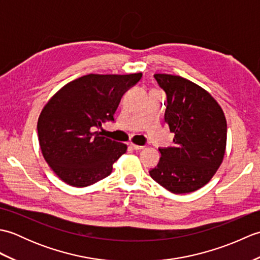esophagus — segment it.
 <instances>
[{"mask_svg":"<svg viewBox=\"0 0 260 260\" xmlns=\"http://www.w3.org/2000/svg\"><path fill=\"white\" fill-rule=\"evenodd\" d=\"M131 147L133 148V150H135V151H140V150H143V148H144V146L136 145V144H133V143H132V144H131Z\"/></svg>","mask_w":260,"mask_h":260,"instance_id":"1","label":"esophagus"}]
</instances>
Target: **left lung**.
Returning <instances> with one entry per match:
<instances>
[{
  "instance_id": "left-lung-1",
  "label": "left lung",
  "mask_w": 260,
  "mask_h": 260,
  "mask_svg": "<svg viewBox=\"0 0 260 260\" xmlns=\"http://www.w3.org/2000/svg\"><path fill=\"white\" fill-rule=\"evenodd\" d=\"M154 78L167 92L165 123L174 133V144L159 148L161 158L150 175L175 194L194 192L212 179L223 161L224 113L211 93L194 82L168 74Z\"/></svg>"
}]
</instances>
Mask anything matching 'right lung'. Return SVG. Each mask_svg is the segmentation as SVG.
<instances>
[{
  "instance_id": "right-lung-1",
  "label": "right lung",
  "mask_w": 260,
  "mask_h": 260,
  "mask_svg": "<svg viewBox=\"0 0 260 260\" xmlns=\"http://www.w3.org/2000/svg\"><path fill=\"white\" fill-rule=\"evenodd\" d=\"M142 75L82 76L60 88L43 106L37 125L39 144L46 162L64 183L84 187L112 173L127 145L95 129L105 120H114L121 96Z\"/></svg>"
}]
</instances>
